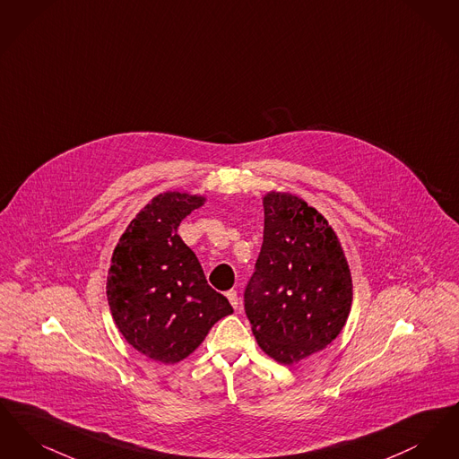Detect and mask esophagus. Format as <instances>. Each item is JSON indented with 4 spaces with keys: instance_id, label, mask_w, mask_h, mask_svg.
<instances>
[{
    "instance_id": "obj_1",
    "label": "esophagus",
    "mask_w": 459,
    "mask_h": 459,
    "mask_svg": "<svg viewBox=\"0 0 459 459\" xmlns=\"http://www.w3.org/2000/svg\"><path fill=\"white\" fill-rule=\"evenodd\" d=\"M225 296H227V299H229V303L232 305V307H236V309H238V306H239V298H238V292L232 289V290H229Z\"/></svg>"
}]
</instances>
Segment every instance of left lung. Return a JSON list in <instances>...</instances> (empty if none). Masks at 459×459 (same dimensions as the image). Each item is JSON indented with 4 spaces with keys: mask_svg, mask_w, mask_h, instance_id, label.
<instances>
[{
    "mask_svg": "<svg viewBox=\"0 0 459 459\" xmlns=\"http://www.w3.org/2000/svg\"><path fill=\"white\" fill-rule=\"evenodd\" d=\"M244 309L258 346L282 365L325 350L350 316L352 279L337 234L305 199L270 191Z\"/></svg>",
    "mask_w": 459,
    "mask_h": 459,
    "instance_id": "left-lung-1",
    "label": "left lung"
}]
</instances>
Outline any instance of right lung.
I'll use <instances>...</instances> for the list:
<instances>
[{"mask_svg": "<svg viewBox=\"0 0 459 459\" xmlns=\"http://www.w3.org/2000/svg\"><path fill=\"white\" fill-rule=\"evenodd\" d=\"M204 201L178 191L154 196L111 255L107 298L113 322L134 350L163 365L187 358L210 328L234 313L177 234L180 221Z\"/></svg>", "mask_w": 459, "mask_h": 459, "instance_id": "obj_1", "label": "right lung"}]
</instances>
